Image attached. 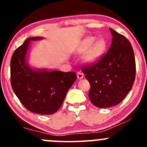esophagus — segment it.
<instances>
[{
	"instance_id": "obj_1",
	"label": "esophagus",
	"mask_w": 147,
	"mask_h": 147,
	"mask_svg": "<svg viewBox=\"0 0 147 147\" xmlns=\"http://www.w3.org/2000/svg\"><path fill=\"white\" fill-rule=\"evenodd\" d=\"M77 77H78V79L80 80V79H82V78H84V75H83L82 72H78V73H77Z\"/></svg>"
}]
</instances>
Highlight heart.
Masks as SVG:
<instances>
[{
	"label": "heart",
	"instance_id": "obj_1",
	"mask_svg": "<svg viewBox=\"0 0 147 147\" xmlns=\"http://www.w3.org/2000/svg\"><path fill=\"white\" fill-rule=\"evenodd\" d=\"M95 40L94 37H87L83 40L80 45V51L87 52L84 55V60L88 63H94L98 61L105 53L107 42L104 39Z\"/></svg>",
	"mask_w": 147,
	"mask_h": 147
}]
</instances>
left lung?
Segmentation results:
<instances>
[{
	"label": "left lung",
	"mask_w": 147,
	"mask_h": 147,
	"mask_svg": "<svg viewBox=\"0 0 147 147\" xmlns=\"http://www.w3.org/2000/svg\"><path fill=\"white\" fill-rule=\"evenodd\" d=\"M112 41L107 53L82 71L90 84L89 97L97 107L120 103L131 90L136 75L134 51L129 41L109 28Z\"/></svg>",
	"instance_id": "left-lung-1"
}]
</instances>
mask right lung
<instances>
[{"instance_id": "obj_1", "label": "right lung", "mask_w": 147, "mask_h": 147, "mask_svg": "<svg viewBox=\"0 0 147 147\" xmlns=\"http://www.w3.org/2000/svg\"><path fill=\"white\" fill-rule=\"evenodd\" d=\"M42 38H28L15 50L10 61V82L13 92L28 110L39 115H52L63 105L77 75L74 72L33 69L29 66L26 57L30 42Z\"/></svg>"}]
</instances>
